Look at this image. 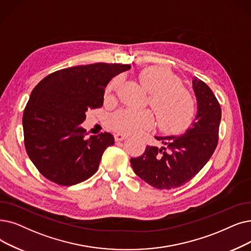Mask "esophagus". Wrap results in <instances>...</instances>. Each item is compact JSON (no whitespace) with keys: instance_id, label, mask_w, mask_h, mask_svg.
Listing matches in <instances>:
<instances>
[{"instance_id":"esophagus-1","label":"esophagus","mask_w":251,"mask_h":251,"mask_svg":"<svg viewBox=\"0 0 251 251\" xmlns=\"http://www.w3.org/2000/svg\"><path fill=\"white\" fill-rule=\"evenodd\" d=\"M127 137H128V134L123 133V132H117V133L115 134V139H116L117 141L124 140V139H126Z\"/></svg>"}]
</instances>
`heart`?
Listing matches in <instances>:
<instances>
[{
  "mask_svg": "<svg viewBox=\"0 0 251 251\" xmlns=\"http://www.w3.org/2000/svg\"><path fill=\"white\" fill-rule=\"evenodd\" d=\"M139 80L150 92L149 104L155 111L160 127L167 132L176 133L186 129L196 112L192 93L180 85L176 75L164 68L150 67L139 74ZM121 78H115L107 86L106 93L116 92ZM156 117L152 111L123 108L116 112L110 120L111 127L119 132L137 133L155 125Z\"/></svg>",
  "mask_w": 251,
  "mask_h": 251,
  "instance_id": "1",
  "label": "heart"
}]
</instances>
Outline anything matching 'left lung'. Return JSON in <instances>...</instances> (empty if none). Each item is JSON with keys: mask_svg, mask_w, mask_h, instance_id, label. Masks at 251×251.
Listing matches in <instances>:
<instances>
[{"mask_svg": "<svg viewBox=\"0 0 251 251\" xmlns=\"http://www.w3.org/2000/svg\"><path fill=\"white\" fill-rule=\"evenodd\" d=\"M193 87L198 114L187 132L156 136L164 147L148 146L143 155L130 160L137 176L156 189L171 190L190 181L208 162L219 143L221 104L201 80L194 78Z\"/></svg>", "mask_w": 251, "mask_h": 251, "instance_id": "1", "label": "left lung"}]
</instances>
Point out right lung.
<instances>
[{
    "label": "right lung",
    "mask_w": 251,
    "mask_h": 251,
    "mask_svg": "<svg viewBox=\"0 0 251 251\" xmlns=\"http://www.w3.org/2000/svg\"><path fill=\"white\" fill-rule=\"evenodd\" d=\"M129 64L97 62L54 72L32 89L24 112L25 147L39 172L59 186H73L97 171L114 135L88 134L86 112L103 104L104 89Z\"/></svg>",
    "instance_id": "1"
}]
</instances>
